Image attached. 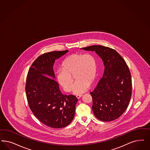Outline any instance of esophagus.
<instances>
[{
  "mask_svg": "<svg viewBox=\"0 0 150 150\" xmlns=\"http://www.w3.org/2000/svg\"><path fill=\"white\" fill-rule=\"evenodd\" d=\"M81 96H82V95H76V98H78V99H79V98H81Z\"/></svg>",
  "mask_w": 150,
  "mask_h": 150,
  "instance_id": "esophagus-1",
  "label": "esophagus"
}]
</instances>
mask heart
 <instances>
[{"mask_svg":"<svg viewBox=\"0 0 150 150\" xmlns=\"http://www.w3.org/2000/svg\"><path fill=\"white\" fill-rule=\"evenodd\" d=\"M97 62L90 53L72 54L62 62V69L57 73V82L67 93L71 91L74 83L72 76L77 80L73 87L75 94H81L90 88L97 75Z\"/></svg>","mask_w":150,"mask_h":150,"instance_id":"b5f03b06","label":"heart"}]
</instances>
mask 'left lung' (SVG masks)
<instances>
[{
	"mask_svg": "<svg viewBox=\"0 0 150 150\" xmlns=\"http://www.w3.org/2000/svg\"><path fill=\"white\" fill-rule=\"evenodd\" d=\"M81 49L95 52L105 66L103 78L90 93L93 114L105 122L118 119L127 108L131 97L132 80L127 65L117 52L109 47L92 45Z\"/></svg>",
	"mask_w": 150,
	"mask_h": 150,
	"instance_id": "8db88e82",
	"label": "left lung"
}]
</instances>
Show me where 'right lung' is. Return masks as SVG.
I'll use <instances>...</instances> for the list:
<instances>
[{"label": "right lung", "mask_w": 150, "mask_h": 150, "mask_svg": "<svg viewBox=\"0 0 150 150\" xmlns=\"http://www.w3.org/2000/svg\"><path fill=\"white\" fill-rule=\"evenodd\" d=\"M68 52L42 54L32 64L26 78V98L32 112L42 124L54 129L71 123L78 101L75 96L62 94L55 80V61Z\"/></svg>", "instance_id": "1"}]
</instances>
